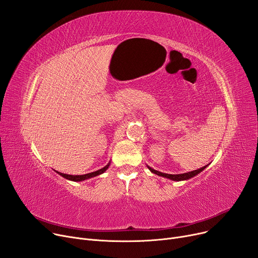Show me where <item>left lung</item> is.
Segmentation results:
<instances>
[{"label": "left lung", "instance_id": "left-lung-1", "mask_svg": "<svg viewBox=\"0 0 258 258\" xmlns=\"http://www.w3.org/2000/svg\"><path fill=\"white\" fill-rule=\"evenodd\" d=\"M208 165H205L204 167H201L199 169H196L194 171H189V172H185V173H180V174H168V173H164V172H160L158 170H155L154 168L147 166L148 169H150L153 173H156L158 175H160V177H164V178H167V179H170L172 181H184V180H188V179H191L194 178L195 175L199 174L201 171L204 170Z\"/></svg>", "mask_w": 258, "mask_h": 258}]
</instances>
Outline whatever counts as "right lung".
Listing matches in <instances>:
<instances>
[{
    "label": "right lung",
    "mask_w": 258,
    "mask_h": 258,
    "mask_svg": "<svg viewBox=\"0 0 258 258\" xmlns=\"http://www.w3.org/2000/svg\"><path fill=\"white\" fill-rule=\"evenodd\" d=\"M108 166H110V163H108L107 165H105L103 168L99 169V170H96V171H93V172H90V173H87V174H83V175H72V174H66V173H61V172H58L56 171L58 174H60L61 177L70 180V181H74V182H79V181H85L87 179H90V178H94L96 177V175H99L101 173H103L107 168Z\"/></svg>",
    "instance_id": "add662e5"
}]
</instances>
